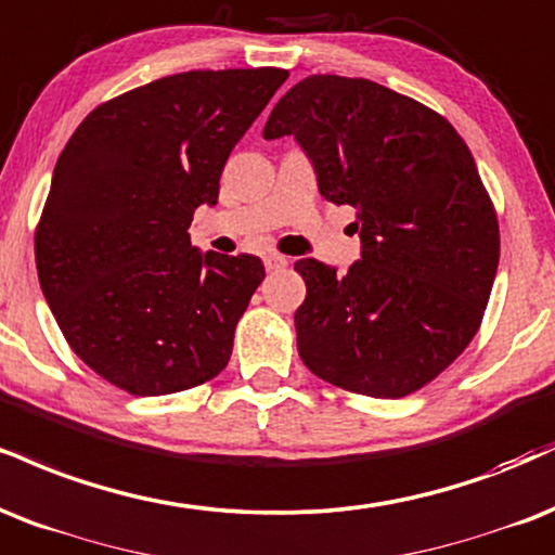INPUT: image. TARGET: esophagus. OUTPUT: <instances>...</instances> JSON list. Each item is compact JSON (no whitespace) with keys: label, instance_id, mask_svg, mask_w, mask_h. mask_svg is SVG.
<instances>
[{"label":"esophagus","instance_id":"34e87169","mask_svg":"<svg viewBox=\"0 0 555 555\" xmlns=\"http://www.w3.org/2000/svg\"><path fill=\"white\" fill-rule=\"evenodd\" d=\"M263 263H266V269H269V271H282V269H286V266H289V260H286L284 256H279V253H269V256L263 258Z\"/></svg>","mask_w":555,"mask_h":555}]
</instances>
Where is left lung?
I'll list each match as a JSON object with an SVG mask.
<instances>
[{"label": "left lung", "instance_id": "1", "mask_svg": "<svg viewBox=\"0 0 555 555\" xmlns=\"http://www.w3.org/2000/svg\"><path fill=\"white\" fill-rule=\"evenodd\" d=\"M295 137L320 196L357 209L362 258L295 271L297 351L312 375L403 398L476 336L499 266V222L468 144L447 118L372 79L312 75L273 105L263 139Z\"/></svg>", "mask_w": 555, "mask_h": 555}]
</instances>
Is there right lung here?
Masks as SVG:
<instances>
[{
  "label": "right lung",
  "mask_w": 555,
  "mask_h": 555,
  "mask_svg": "<svg viewBox=\"0 0 555 555\" xmlns=\"http://www.w3.org/2000/svg\"><path fill=\"white\" fill-rule=\"evenodd\" d=\"M286 69L183 72L98 105L59 155L38 282L82 362L131 396L217 377L263 282L260 258L191 248L198 206Z\"/></svg>",
  "instance_id": "obj_1"
}]
</instances>
